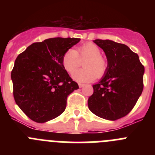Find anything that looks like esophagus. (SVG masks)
<instances>
[{
    "mask_svg": "<svg viewBox=\"0 0 155 155\" xmlns=\"http://www.w3.org/2000/svg\"><path fill=\"white\" fill-rule=\"evenodd\" d=\"M84 84H81V83H79V84H78V86H79V87H84Z\"/></svg>",
    "mask_w": 155,
    "mask_h": 155,
    "instance_id": "esophagus-1",
    "label": "esophagus"
}]
</instances>
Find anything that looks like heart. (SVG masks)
I'll return each mask as SVG.
<instances>
[{
	"mask_svg": "<svg viewBox=\"0 0 155 155\" xmlns=\"http://www.w3.org/2000/svg\"><path fill=\"white\" fill-rule=\"evenodd\" d=\"M100 48L94 43L88 42L77 48L69 49L62 57V65L69 74H73L83 62V69L79 70L73 74V78L78 82H90L98 77L102 78L107 71L108 63L102 57Z\"/></svg>",
	"mask_w": 155,
	"mask_h": 155,
	"instance_id": "b5f03b06",
	"label": "heart"
}]
</instances>
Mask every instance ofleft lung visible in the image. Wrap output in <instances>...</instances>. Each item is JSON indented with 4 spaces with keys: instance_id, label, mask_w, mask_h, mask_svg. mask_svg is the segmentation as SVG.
<instances>
[{
    "instance_id": "left-lung-1",
    "label": "left lung",
    "mask_w": 155,
    "mask_h": 155,
    "mask_svg": "<svg viewBox=\"0 0 155 155\" xmlns=\"http://www.w3.org/2000/svg\"><path fill=\"white\" fill-rule=\"evenodd\" d=\"M108 61L105 75L93 85L87 105L94 115L116 120L127 116L136 105L143 88L144 67L127 46L112 40H94Z\"/></svg>"
}]
</instances>
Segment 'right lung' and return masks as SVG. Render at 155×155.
<instances>
[{
	"instance_id": "obj_1",
	"label": "right lung",
	"mask_w": 155,
	"mask_h": 155,
	"mask_svg": "<svg viewBox=\"0 0 155 155\" xmlns=\"http://www.w3.org/2000/svg\"><path fill=\"white\" fill-rule=\"evenodd\" d=\"M80 41L50 38L34 42L20 53L12 71L14 98L31 120L45 123L62 114L67 98L79 88L62 65V57Z\"/></svg>"
}]
</instances>
